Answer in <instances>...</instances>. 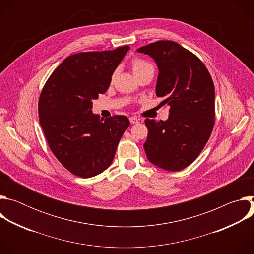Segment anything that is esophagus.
<instances>
[{
	"mask_svg": "<svg viewBox=\"0 0 254 254\" xmlns=\"http://www.w3.org/2000/svg\"><path fill=\"white\" fill-rule=\"evenodd\" d=\"M129 122H130L131 125L137 124V123H138V119H136L135 117H131V118H129Z\"/></svg>",
	"mask_w": 254,
	"mask_h": 254,
	"instance_id": "34e87169",
	"label": "esophagus"
}]
</instances>
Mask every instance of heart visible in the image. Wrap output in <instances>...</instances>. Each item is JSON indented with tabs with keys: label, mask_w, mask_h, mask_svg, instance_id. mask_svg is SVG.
<instances>
[{
	"label": "heart",
	"mask_w": 254,
	"mask_h": 254,
	"mask_svg": "<svg viewBox=\"0 0 254 254\" xmlns=\"http://www.w3.org/2000/svg\"><path fill=\"white\" fill-rule=\"evenodd\" d=\"M131 67H132V71L134 74H137V73H139V72L146 71V70H154V67L151 63L144 61V60H141V59H134L132 61Z\"/></svg>",
	"instance_id": "obj_1"
}]
</instances>
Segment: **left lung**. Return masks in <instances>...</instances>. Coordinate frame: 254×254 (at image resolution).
<instances>
[{
    "label": "left lung",
    "mask_w": 254,
    "mask_h": 254,
    "mask_svg": "<svg viewBox=\"0 0 254 254\" xmlns=\"http://www.w3.org/2000/svg\"><path fill=\"white\" fill-rule=\"evenodd\" d=\"M154 59L159 75L156 94L170 106L167 121L147 119L143 143L155 166L177 172L192 164L208 141L214 127L215 89L203 62L180 44L162 40L136 50Z\"/></svg>",
    "instance_id": "left-lung-1"
}]
</instances>
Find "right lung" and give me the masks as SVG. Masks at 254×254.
<instances>
[{"label": "right lung", "instance_id": "add662e5", "mask_svg": "<svg viewBox=\"0 0 254 254\" xmlns=\"http://www.w3.org/2000/svg\"><path fill=\"white\" fill-rule=\"evenodd\" d=\"M129 46L82 52L54 70L39 98V122L50 150L72 174L94 177L110 167L129 121L103 120L92 113V100L103 94Z\"/></svg>", "mask_w": 254, "mask_h": 254}]
</instances>
